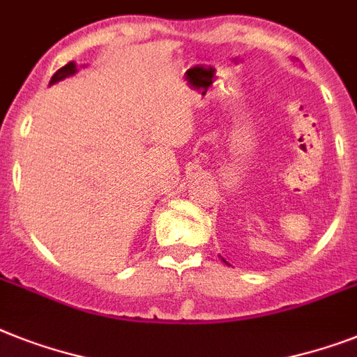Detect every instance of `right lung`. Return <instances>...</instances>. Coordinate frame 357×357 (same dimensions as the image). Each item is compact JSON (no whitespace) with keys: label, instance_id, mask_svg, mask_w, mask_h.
Returning a JSON list of instances; mask_svg holds the SVG:
<instances>
[{"label":"right lung","instance_id":"right-lung-1","mask_svg":"<svg viewBox=\"0 0 357 357\" xmlns=\"http://www.w3.org/2000/svg\"><path fill=\"white\" fill-rule=\"evenodd\" d=\"M75 73H77V63H75V62L66 63L63 68H60V69H58V71H56V73L53 75V78H51V82H49V84L60 82V80H63V78L71 77V75H75Z\"/></svg>","mask_w":357,"mask_h":357}]
</instances>
